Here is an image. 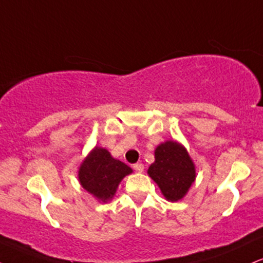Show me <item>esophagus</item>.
<instances>
[{"instance_id": "1", "label": "esophagus", "mask_w": 263, "mask_h": 263, "mask_svg": "<svg viewBox=\"0 0 263 263\" xmlns=\"http://www.w3.org/2000/svg\"><path fill=\"white\" fill-rule=\"evenodd\" d=\"M134 170L136 172H138V173H142V172L144 171V167L142 163H136V164H134Z\"/></svg>"}]
</instances>
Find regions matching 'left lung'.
Here are the masks:
<instances>
[{"label": "left lung", "mask_w": 263, "mask_h": 263, "mask_svg": "<svg viewBox=\"0 0 263 263\" xmlns=\"http://www.w3.org/2000/svg\"><path fill=\"white\" fill-rule=\"evenodd\" d=\"M165 200H182L195 182L197 170L189 152L177 141H165L155 149V162L147 171Z\"/></svg>", "instance_id": "obj_1"}]
</instances>
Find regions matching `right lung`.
I'll use <instances>...</instances> for the list:
<instances>
[{
    "instance_id": "obj_1",
    "label": "right lung",
    "mask_w": 263,
    "mask_h": 263,
    "mask_svg": "<svg viewBox=\"0 0 263 263\" xmlns=\"http://www.w3.org/2000/svg\"><path fill=\"white\" fill-rule=\"evenodd\" d=\"M131 173L127 164L114 158L106 148L95 146L80 163L78 179L98 201L107 203L112 200L121 180Z\"/></svg>"
}]
</instances>
